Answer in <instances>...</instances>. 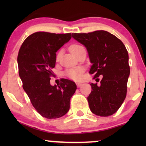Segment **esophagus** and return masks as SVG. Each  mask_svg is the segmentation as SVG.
I'll return each mask as SVG.
<instances>
[{
  "label": "esophagus",
  "instance_id": "34e87169",
  "mask_svg": "<svg viewBox=\"0 0 146 146\" xmlns=\"http://www.w3.org/2000/svg\"><path fill=\"white\" fill-rule=\"evenodd\" d=\"M76 85H77V86L78 87V88H80L82 86V84L81 83H80V82H77L76 83Z\"/></svg>",
  "mask_w": 146,
  "mask_h": 146
}]
</instances>
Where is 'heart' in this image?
I'll list each match as a JSON object with an SVG mask.
<instances>
[{
    "label": "heart",
    "instance_id": "heart-1",
    "mask_svg": "<svg viewBox=\"0 0 146 146\" xmlns=\"http://www.w3.org/2000/svg\"><path fill=\"white\" fill-rule=\"evenodd\" d=\"M84 48L83 46L79 45V44H72L70 46V51L71 52V53L72 54H76V53L78 51H79L80 50ZM61 55V51L58 52L57 53L56 56V60H58L60 57ZM66 75L68 76L70 78L75 80H80L82 76V69L80 68H74L70 69L66 72Z\"/></svg>",
    "mask_w": 146,
    "mask_h": 146
}]
</instances>
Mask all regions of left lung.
<instances>
[{"label":"left lung","instance_id":"1","mask_svg":"<svg viewBox=\"0 0 146 146\" xmlns=\"http://www.w3.org/2000/svg\"><path fill=\"white\" fill-rule=\"evenodd\" d=\"M72 37L86 48L92 66L89 72L94 78L103 76L100 84L91 83L88 97L92 112L109 116L116 112L126 96L129 76L128 53L124 44L105 31L73 33Z\"/></svg>","mask_w":146,"mask_h":146}]
</instances>
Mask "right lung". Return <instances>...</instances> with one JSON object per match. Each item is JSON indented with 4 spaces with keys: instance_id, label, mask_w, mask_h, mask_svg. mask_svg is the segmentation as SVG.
Here are the masks:
<instances>
[{
    "instance_id": "add662e5",
    "label": "right lung",
    "mask_w": 146,
    "mask_h": 146,
    "mask_svg": "<svg viewBox=\"0 0 146 146\" xmlns=\"http://www.w3.org/2000/svg\"><path fill=\"white\" fill-rule=\"evenodd\" d=\"M72 35L37 32L28 36L20 48L17 62L23 89L36 110L46 118L64 115L77 88L75 82L67 79L59 85L52 86L50 82L56 64V53Z\"/></svg>"
}]
</instances>
